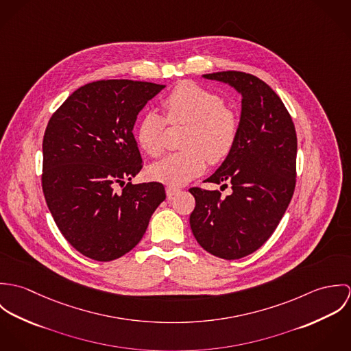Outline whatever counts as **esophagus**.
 Here are the masks:
<instances>
[{"instance_id": "esophagus-1", "label": "esophagus", "mask_w": 351, "mask_h": 351, "mask_svg": "<svg viewBox=\"0 0 351 351\" xmlns=\"http://www.w3.org/2000/svg\"><path fill=\"white\" fill-rule=\"evenodd\" d=\"M178 193H180V189H178V188H173V186H167V188H166V195H167L169 199H171L173 196H176V195H178Z\"/></svg>"}]
</instances>
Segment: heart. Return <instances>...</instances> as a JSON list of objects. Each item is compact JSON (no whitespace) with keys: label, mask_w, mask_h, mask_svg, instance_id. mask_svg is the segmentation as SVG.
Segmentation results:
<instances>
[{"label":"heart","mask_w":351,"mask_h":351,"mask_svg":"<svg viewBox=\"0 0 351 351\" xmlns=\"http://www.w3.org/2000/svg\"><path fill=\"white\" fill-rule=\"evenodd\" d=\"M166 119L173 125H188L182 152L167 155L149 169L152 180L170 186L182 185L197 177L210 163L224 160L234 149L239 119L221 97L193 82L177 85L163 100ZM166 120L155 112L139 121L136 141L149 156L158 158L165 151Z\"/></svg>","instance_id":"b5f03b06"}]
</instances>
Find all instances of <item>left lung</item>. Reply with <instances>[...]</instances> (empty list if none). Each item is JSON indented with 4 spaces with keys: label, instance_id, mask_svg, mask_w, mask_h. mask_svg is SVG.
Wrapping results in <instances>:
<instances>
[{
    "label": "left lung",
    "instance_id": "left-lung-1",
    "mask_svg": "<svg viewBox=\"0 0 351 351\" xmlns=\"http://www.w3.org/2000/svg\"><path fill=\"white\" fill-rule=\"evenodd\" d=\"M228 84L242 96L238 138L231 154L206 182L231 184V195L191 188L196 206L192 232L204 250L239 259L258 250L274 232L296 185L298 136L276 92L255 75L219 71L202 75Z\"/></svg>",
    "mask_w": 351,
    "mask_h": 351
}]
</instances>
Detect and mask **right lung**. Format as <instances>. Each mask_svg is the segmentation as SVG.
<instances>
[{
  "label": "right lung",
  "mask_w": 351,
  "mask_h": 351,
  "mask_svg": "<svg viewBox=\"0 0 351 351\" xmlns=\"http://www.w3.org/2000/svg\"><path fill=\"white\" fill-rule=\"evenodd\" d=\"M163 88L96 81L77 89L51 116L43 138V193L59 231L85 256L108 262L132 250L166 199L159 182H130L143 166L135 121Z\"/></svg>",
  "instance_id": "right-lung-1"
}]
</instances>
